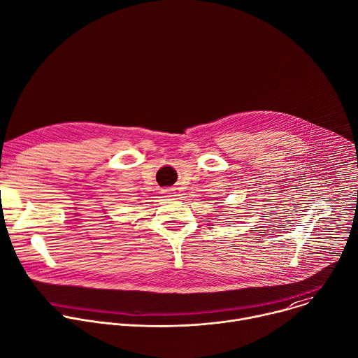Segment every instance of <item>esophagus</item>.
Masks as SVG:
<instances>
[{"label": "esophagus", "mask_w": 358, "mask_h": 358, "mask_svg": "<svg viewBox=\"0 0 358 358\" xmlns=\"http://www.w3.org/2000/svg\"><path fill=\"white\" fill-rule=\"evenodd\" d=\"M163 194L166 196H176V189L174 188H166V189H163Z\"/></svg>", "instance_id": "34e87169"}]
</instances>
